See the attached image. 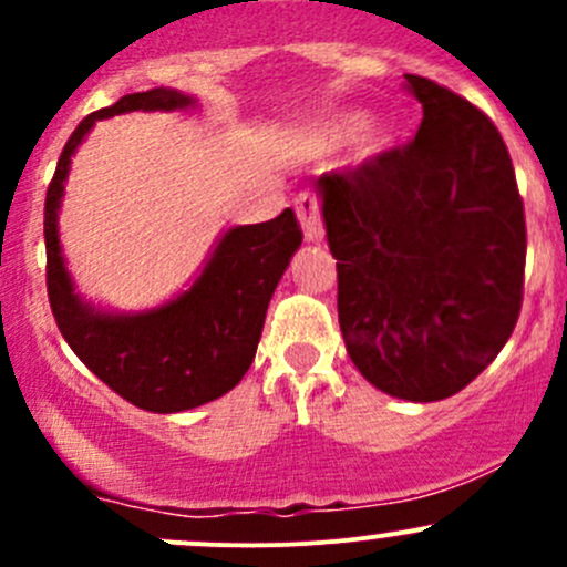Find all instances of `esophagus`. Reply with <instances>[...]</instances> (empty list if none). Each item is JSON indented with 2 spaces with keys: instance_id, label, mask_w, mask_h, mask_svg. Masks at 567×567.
<instances>
[{
  "instance_id": "obj_1",
  "label": "esophagus",
  "mask_w": 567,
  "mask_h": 567,
  "mask_svg": "<svg viewBox=\"0 0 567 567\" xmlns=\"http://www.w3.org/2000/svg\"><path fill=\"white\" fill-rule=\"evenodd\" d=\"M293 205H296V216H299L307 241H320V238H323V225H320V199L312 192H301L296 194Z\"/></svg>"
}]
</instances>
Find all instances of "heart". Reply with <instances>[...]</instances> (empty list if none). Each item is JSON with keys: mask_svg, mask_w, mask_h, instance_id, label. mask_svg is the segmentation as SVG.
<instances>
[{"mask_svg": "<svg viewBox=\"0 0 567 567\" xmlns=\"http://www.w3.org/2000/svg\"><path fill=\"white\" fill-rule=\"evenodd\" d=\"M362 125H364L362 114H342L340 120H334V123L329 125L326 136H329V142H334V145H346V142H351L353 136L362 131ZM381 145H384V140H381L379 134H373L368 140L370 151H375V147H381Z\"/></svg>", "mask_w": 567, "mask_h": 567, "instance_id": "heart-1", "label": "heart"}]
</instances>
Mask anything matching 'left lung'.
<instances>
[{
    "label": "left lung",
    "mask_w": 567,
    "mask_h": 567,
    "mask_svg": "<svg viewBox=\"0 0 567 567\" xmlns=\"http://www.w3.org/2000/svg\"><path fill=\"white\" fill-rule=\"evenodd\" d=\"M403 87L422 104L414 140L318 188L348 357L381 392L431 403L477 379L516 329L527 221L488 114L425 76Z\"/></svg>",
    "instance_id": "1"
}]
</instances>
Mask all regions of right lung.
I'll return each instance as SVG.
<instances>
[{
  "instance_id": "1",
  "label": "right lung",
  "mask_w": 567,
  "mask_h": 567,
  "mask_svg": "<svg viewBox=\"0 0 567 567\" xmlns=\"http://www.w3.org/2000/svg\"><path fill=\"white\" fill-rule=\"evenodd\" d=\"M192 104L194 99L177 90L153 87L87 114L62 147L43 210L45 290L62 337L109 390L158 414L197 409L244 379L274 288L305 238L290 208L262 225L233 227L186 293L142 316H104L73 293L56 238V208L79 142L95 120Z\"/></svg>"
}]
</instances>
